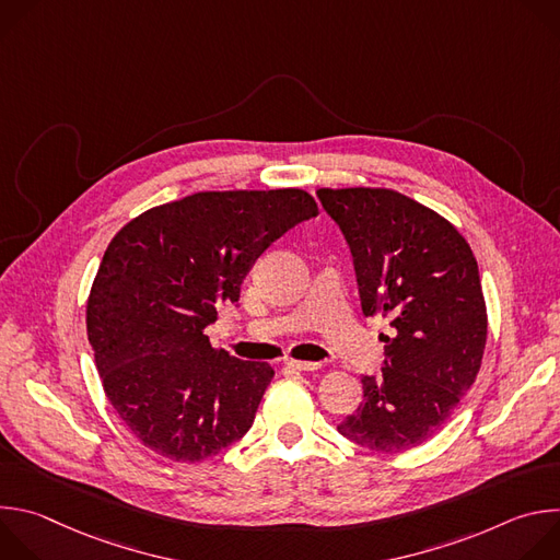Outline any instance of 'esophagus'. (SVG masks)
Segmentation results:
<instances>
[{
    "instance_id": "esophagus-1",
    "label": "esophagus",
    "mask_w": 560,
    "mask_h": 560,
    "mask_svg": "<svg viewBox=\"0 0 560 560\" xmlns=\"http://www.w3.org/2000/svg\"><path fill=\"white\" fill-rule=\"evenodd\" d=\"M288 365H290V368H294V370H301V372H314V370H322V363H316V361H294V359H290V361H288Z\"/></svg>"
}]
</instances>
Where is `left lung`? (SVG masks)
Instances as JSON below:
<instances>
[{
    "label": "left lung",
    "instance_id": "obj_1",
    "mask_svg": "<svg viewBox=\"0 0 560 560\" xmlns=\"http://www.w3.org/2000/svg\"><path fill=\"white\" fill-rule=\"evenodd\" d=\"M352 253L365 316L389 322L381 376L337 430L376 452L425 443L481 368L488 314L476 259L458 230L415 199L376 188L316 190Z\"/></svg>",
    "mask_w": 560,
    "mask_h": 560
}]
</instances>
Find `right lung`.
<instances>
[{"instance_id": "obj_1", "label": "right lung", "mask_w": 560, "mask_h": 560, "mask_svg": "<svg viewBox=\"0 0 560 560\" xmlns=\"http://www.w3.org/2000/svg\"><path fill=\"white\" fill-rule=\"evenodd\" d=\"M296 188L197 192L124 225L104 253L86 328L104 392L152 452L206 460L242 439L275 370L214 350L206 328L238 307L255 261L314 219Z\"/></svg>"}]
</instances>
